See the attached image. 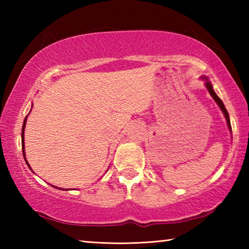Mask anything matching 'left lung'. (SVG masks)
I'll list each match as a JSON object with an SVG mask.
<instances>
[{
    "instance_id": "8db88e82",
    "label": "left lung",
    "mask_w": 249,
    "mask_h": 249,
    "mask_svg": "<svg viewBox=\"0 0 249 249\" xmlns=\"http://www.w3.org/2000/svg\"><path fill=\"white\" fill-rule=\"evenodd\" d=\"M203 79H206V78H203ZM205 86H206V88H208V90H209V92H210V94L212 95V98L215 100V102L218 104V107H221V109L223 111V113H224V115H225V119H226V121H227V125H229V128L231 130V122H230V116H229V113H227V111H226V108H225V107H224V104H223V102H222V100L218 98V96L216 95V93L215 92H214V90H213V87H212V84H211V82L209 81L208 79H206V82H205Z\"/></svg>"
}]
</instances>
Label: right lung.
<instances>
[{"label": "right lung", "mask_w": 249, "mask_h": 249, "mask_svg": "<svg viewBox=\"0 0 249 249\" xmlns=\"http://www.w3.org/2000/svg\"><path fill=\"white\" fill-rule=\"evenodd\" d=\"M26 119H27V116L25 117V120H24V123H23V128H22V148L24 149V129H25V125H26ZM23 155H24V158H25V150H23ZM26 163H27V166L29 167V169H31V166L28 165V162L26 161ZM57 188V187H56ZM58 189H60V188H58Z\"/></svg>", "instance_id": "add662e5"}]
</instances>
